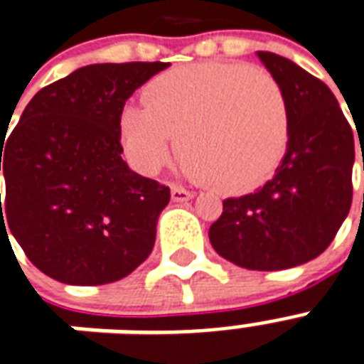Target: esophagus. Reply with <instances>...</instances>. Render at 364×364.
Listing matches in <instances>:
<instances>
[{
	"label": "esophagus",
	"mask_w": 364,
	"mask_h": 364,
	"mask_svg": "<svg viewBox=\"0 0 364 364\" xmlns=\"http://www.w3.org/2000/svg\"><path fill=\"white\" fill-rule=\"evenodd\" d=\"M171 197H173V201L184 203L190 201L191 197H193V191L184 190V188H180V186H171Z\"/></svg>",
	"instance_id": "1"
}]
</instances>
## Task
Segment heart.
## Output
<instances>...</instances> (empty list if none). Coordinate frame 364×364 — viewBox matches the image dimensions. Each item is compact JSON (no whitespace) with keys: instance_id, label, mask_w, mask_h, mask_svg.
Masks as SVG:
<instances>
[{"instance_id":"heart-1","label":"heart","mask_w":364,"mask_h":364,"mask_svg":"<svg viewBox=\"0 0 364 364\" xmlns=\"http://www.w3.org/2000/svg\"><path fill=\"white\" fill-rule=\"evenodd\" d=\"M146 106L127 104L117 134L127 159L151 174L176 151L196 174L224 193H247L266 182L283 159L290 117L272 75L237 62H196L146 85Z\"/></svg>"}]
</instances>
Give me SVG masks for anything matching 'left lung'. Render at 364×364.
<instances>
[{"mask_svg": "<svg viewBox=\"0 0 364 364\" xmlns=\"http://www.w3.org/2000/svg\"><path fill=\"white\" fill-rule=\"evenodd\" d=\"M258 58L287 100V154L264 188L224 201L208 239L235 266L277 272L314 260L336 237L353 197L355 142L323 81L275 53L258 50Z\"/></svg>", "mask_w": 364, "mask_h": 364, "instance_id": "left-lung-1", "label": "left lung"}]
</instances>
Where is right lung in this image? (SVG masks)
Returning a JSON list of instances; mask_svg holds the SVG:
<instances>
[{
  "label": "right lung",
  "instance_id": "add662e5",
  "mask_svg": "<svg viewBox=\"0 0 364 364\" xmlns=\"http://www.w3.org/2000/svg\"><path fill=\"white\" fill-rule=\"evenodd\" d=\"M167 66L80 68L43 87L1 138L0 230L9 228L45 275L83 287L114 283L150 256L171 190L123 161L117 117L127 98Z\"/></svg>",
  "mask_w": 364,
  "mask_h": 364
}]
</instances>
